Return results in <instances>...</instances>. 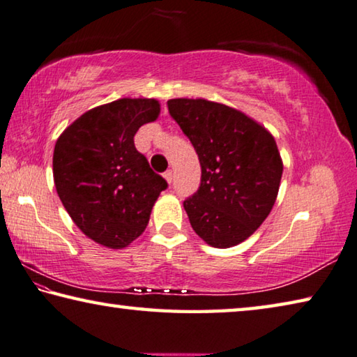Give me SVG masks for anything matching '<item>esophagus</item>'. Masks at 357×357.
I'll use <instances>...</instances> for the list:
<instances>
[{
  "instance_id": "esophagus-1",
  "label": "esophagus",
  "mask_w": 357,
  "mask_h": 357,
  "mask_svg": "<svg viewBox=\"0 0 357 357\" xmlns=\"http://www.w3.org/2000/svg\"><path fill=\"white\" fill-rule=\"evenodd\" d=\"M162 177L166 178V182L167 183H172V180H174V175H172V171H166L165 174H162Z\"/></svg>"
}]
</instances>
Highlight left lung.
Returning a JSON list of instances; mask_svg holds the SVG:
<instances>
[{"mask_svg": "<svg viewBox=\"0 0 357 357\" xmlns=\"http://www.w3.org/2000/svg\"><path fill=\"white\" fill-rule=\"evenodd\" d=\"M169 114L188 136L202 167L201 186L183 202L207 245L249 238L276 202L282 158L273 135L245 112L204 98H172Z\"/></svg>", "mask_w": 357, "mask_h": 357, "instance_id": "left-lung-1", "label": "left lung"}]
</instances>
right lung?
<instances>
[{"instance_id": "1", "label": "right lung", "mask_w": 357, "mask_h": 357, "mask_svg": "<svg viewBox=\"0 0 357 357\" xmlns=\"http://www.w3.org/2000/svg\"><path fill=\"white\" fill-rule=\"evenodd\" d=\"M158 114V100L119 98L86 111L56 141V191L78 229L98 245L122 249L135 241L167 188L133 139Z\"/></svg>"}]
</instances>
